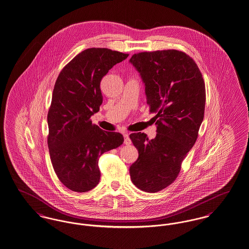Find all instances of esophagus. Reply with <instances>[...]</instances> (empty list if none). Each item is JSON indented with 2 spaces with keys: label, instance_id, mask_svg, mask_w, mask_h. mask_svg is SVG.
I'll return each mask as SVG.
<instances>
[{
  "label": "esophagus",
  "instance_id": "34e87169",
  "mask_svg": "<svg viewBox=\"0 0 249 249\" xmlns=\"http://www.w3.org/2000/svg\"><path fill=\"white\" fill-rule=\"evenodd\" d=\"M123 136H124V143L127 144V145H129L131 143V140L129 139V134L128 133H124Z\"/></svg>",
  "mask_w": 249,
  "mask_h": 249
}]
</instances>
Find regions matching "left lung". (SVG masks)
I'll return each mask as SVG.
<instances>
[{
  "label": "left lung",
  "instance_id": "left-lung-1",
  "mask_svg": "<svg viewBox=\"0 0 249 249\" xmlns=\"http://www.w3.org/2000/svg\"><path fill=\"white\" fill-rule=\"evenodd\" d=\"M129 62L144 83L158 132L152 140L143 132L129 135L139 152L129 168L130 179L142 191L156 193L176 179L196 142L205 112V82L196 62L180 51L142 52Z\"/></svg>",
  "mask_w": 249,
  "mask_h": 249
}]
</instances>
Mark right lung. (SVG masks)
<instances>
[{"mask_svg":"<svg viewBox=\"0 0 249 249\" xmlns=\"http://www.w3.org/2000/svg\"><path fill=\"white\" fill-rule=\"evenodd\" d=\"M128 56L107 48L86 49L64 67L55 81L47 115V142L54 172L71 191L93 189L101 176V155L124 142L120 132L100 129L90 117L103 103V77Z\"/></svg>","mask_w":249,"mask_h":249,"instance_id":"add662e5","label":"right lung"}]
</instances>
